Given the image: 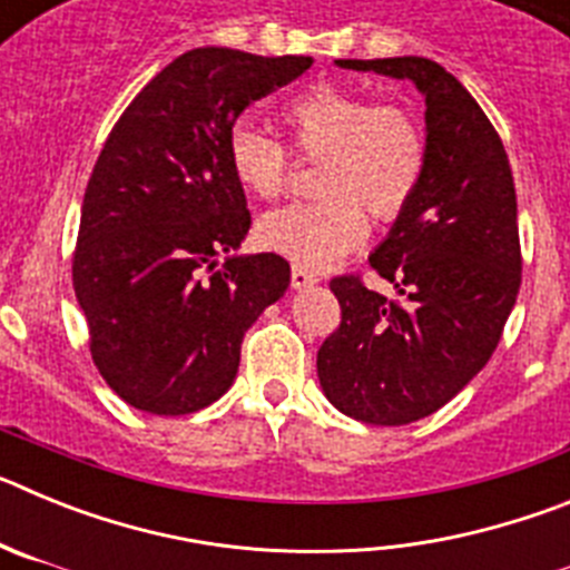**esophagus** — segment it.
Listing matches in <instances>:
<instances>
[{
	"label": "esophagus",
	"instance_id": "34e87169",
	"mask_svg": "<svg viewBox=\"0 0 570 570\" xmlns=\"http://www.w3.org/2000/svg\"><path fill=\"white\" fill-rule=\"evenodd\" d=\"M316 282H320V276H316L314 271H305V268H299V265H294V271H291V285H294L296 291L314 288Z\"/></svg>",
	"mask_w": 570,
	"mask_h": 570
}]
</instances>
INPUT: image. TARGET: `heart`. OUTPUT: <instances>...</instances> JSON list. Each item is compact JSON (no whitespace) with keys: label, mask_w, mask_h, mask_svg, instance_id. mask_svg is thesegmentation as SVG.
Instances as JSON below:
<instances>
[{"label":"heart","mask_w":570,"mask_h":570,"mask_svg":"<svg viewBox=\"0 0 570 570\" xmlns=\"http://www.w3.org/2000/svg\"><path fill=\"white\" fill-rule=\"evenodd\" d=\"M282 122L305 159H320L316 203L291 205L259 223V239L299 268H325L367 234L365 210L391 223L411 205L425 176V130L400 105L342 85L320 82L282 105ZM236 185L256 199H276L291 176V154L274 136L236 125L225 145Z\"/></svg>","instance_id":"1"}]
</instances>
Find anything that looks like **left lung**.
I'll list each match as a JSON object with an SVG mask.
<instances>
[{"instance_id":"8db88e82","label":"left lung","mask_w":570,"mask_h":570,"mask_svg":"<svg viewBox=\"0 0 570 570\" xmlns=\"http://www.w3.org/2000/svg\"><path fill=\"white\" fill-rule=\"evenodd\" d=\"M336 65L411 79L425 97V176L367 256L400 299L367 291L360 276L331 279L342 322L316 354L322 391L342 414L407 425L454 400L500 342L522 279L517 190L500 134L442 65Z\"/></svg>"}]
</instances>
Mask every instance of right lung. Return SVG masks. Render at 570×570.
<instances>
[{
    "label": "right lung",
    "instance_id": "obj_1",
    "mask_svg": "<svg viewBox=\"0 0 570 570\" xmlns=\"http://www.w3.org/2000/svg\"><path fill=\"white\" fill-rule=\"evenodd\" d=\"M311 57L196 48L136 94L88 179L73 291L90 356L116 396L183 416L234 385L245 331L291 285L276 254L216 256L250 228L228 134L250 102L302 77Z\"/></svg>",
    "mask_w": 570,
    "mask_h": 570
}]
</instances>
